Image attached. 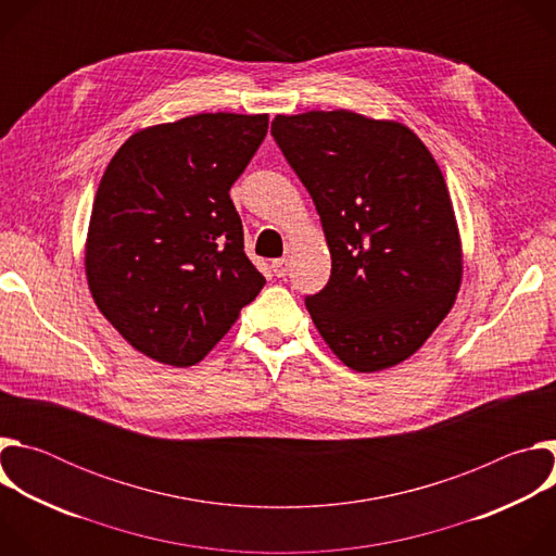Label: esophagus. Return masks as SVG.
Returning a JSON list of instances; mask_svg holds the SVG:
<instances>
[{
	"label": "esophagus",
	"instance_id": "34e87169",
	"mask_svg": "<svg viewBox=\"0 0 556 556\" xmlns=\"http://www.w3.org/2000/svg\"><path fill=\"white\" fill-rule=\"evenodd\" d=\"M290 270V260L288 257H279V260H273V273L277 277H286Z\"/></svg>",
	"mask_w": 556,
	"mask_h": 556
}]
</instances>
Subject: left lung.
<instances>
[{
    "label": "left lung",
    "instance_id": "obj_1",
    "mask_svg": "<svg viewBox=\"0 0 556 556\" xmlns=\"http://www.w3.org/2000/svg\"><path fill=\"white\" fill-rule=\"evenodd\" d=\"M270 134L321 215L330 281L305 296L316 330L356 371L409 358L462 279L444 176L405 125L361 114L277 116Z\"/></svg>",
    "mask_w": 556,
    "mask_h": 556
}]
</instances>
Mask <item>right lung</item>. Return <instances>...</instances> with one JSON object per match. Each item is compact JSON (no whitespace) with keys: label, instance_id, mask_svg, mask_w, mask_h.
I'll return each mask as SVG.
<instances>
[{"label":"right lung","instance_id":"add662e5","mask_svg":"<svg viewBox=\"0 0 556 556\" xmlns=\"http://www.w3.org/2000/svg\"><path fill=\"white\" fill-rule=\"evenodd\" d=\"M266 131V114H195L134 134L108 165L86 273L105 319L144 356L195 365L264 288L228 191Z\"/></svg>","mask_w":556,"mask_h":556}]
</instances>
